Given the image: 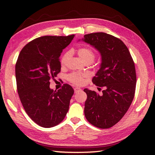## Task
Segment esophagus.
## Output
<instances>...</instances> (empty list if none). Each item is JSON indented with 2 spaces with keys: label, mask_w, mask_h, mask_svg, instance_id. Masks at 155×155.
<instances>
[{
  "label": "esophagus",
  "mask_w": 155,
  "mask_h": 155,
  "mask_svg": "<svg viewBox=\"0 0 155 155\" xmlns=\"http://www.w3.org/2000/svg\"><path fill=\"white\" fill-rule=\"evenodd\" d=\"M74 92L77 93V92H78V91H81V89L79 88V87H74Z\"/></svg>",
  "instance_id": "esophagus-1"
}]
</instances>
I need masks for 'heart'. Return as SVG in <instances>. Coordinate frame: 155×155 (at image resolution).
I'll list each match as a JSON object with an SVG mask.
<instances>
[{
	"mask_svg": "<svg viewBox=\"0 0 155 155\" xmlns=\"http://www.w3.org/2000/svg\"><path fill=\"white\" fill-rule=\"evenodd\" d=\"M78 54L81 60L85 62H90V64L94 61V59H95V53L92 51V50L87 48V47H83V48H80L78 50ZM70 56H71V52L67 51L63 54L61 58V65H65L66 64L68 59H70ZM87 77V74H81V73H77L73 72L70 74L68 76V79L70 82L74 84V85H82L84 82V78Z\"/></svg>",
	"mask_w": 155,
	"mask_h": 155,
	"instance_id": "b5f03b06",
	"label": "heart"
}]
</instances>
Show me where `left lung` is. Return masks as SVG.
<instances>
[{
	"label": "left lung",
	"instance_id": "8db88e82",
	"mask_svg": "<svg viewBox=\"0 0 155 155\" xmlns=\"http://www.w3.org/2000/svg\"><path fill=\"white\" fill-rule=\"evenodd\" d=\"M82 40L101 54V68L92 82L104 88L101 95L84 90L87 96L84 114L90 124L109 128L122 118L134 98L137 81L134 61L124 42L109 34H87Z\"/></svg>",
	"mask_w": 155,
	"mask_h": 155
}]
</instances>
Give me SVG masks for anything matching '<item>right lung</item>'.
Returning a JSON list of instances; mask_svg holds the SVG:
<instances>
[{"instance_id":"right-lung-1","label":"right lung","mask_w":155,"mask_h":155,"mask_svg":"<svg viewBox=\"0 0 155 155\" xmlns=\"http://www.w3.org/2000/svg\"><path fill=\"white\" fill-rule=\"evenodd\" d=\"M43 36L28 42L20 51L15 64L18 93L25 111L37 124L51 128L63 121L69 109L74 90L64 84L50 88V80L61 71L59 57L74 38Z\"/></svg>"}]
</instances>
